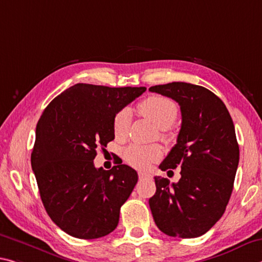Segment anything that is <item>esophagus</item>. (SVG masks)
Segmentation results:
<instances>
[{
    "mask_svg": "<svg viewBox=\"0 0 262 262\" xmlns=\"http://www.w3.org/2000/svg\"><path fill=\"white\" fill-rule=\"evenodd\" d=\"M139 178L140 180H152V175L149 172L139 171Z\"/></svg>",
    "mask_w": 262,
    "mask_h": 262,
    "instance_id": "34e87169",
    "label": "esophagus"
}]
</instances>
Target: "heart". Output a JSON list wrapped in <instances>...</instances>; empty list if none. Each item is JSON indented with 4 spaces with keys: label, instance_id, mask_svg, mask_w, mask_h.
<instances>
[{
    "label": "heart",
    "instance_id": "obj_1",
    "mask_svg": "<svg viewBox=\"0 0 262 262\" xmlns=\"http://www.w3.org/2000/svg\"><path fill=\"white\" fill-rule=\"evenodd\" d=\"M139 113L149 120L156 127L161 128L162 138H167V128L175 122L178 115V107L171 99L151 95L141 101L138 106ZM130 124V113L128 110L120 111L114 116L113 132L116 139L127 138ZM163 150L159 144H130L123 150V159L128 164L136 169H147L152 162L161 159Z\"/></svg>",
    "mask_w": 262,
    "mask_h": 262
}]
</instances>
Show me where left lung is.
Listing matches in <instances>:
<instances>
[{"mask_svg": "<svg viewBox=\"0 0 262 262\" xmlns=\"http://www.w3.org/2000/svg\"><path fill=\"white\" fill-rule=\"evenodd\" d=\"M178 102L182 126L177 143L161 170L181 167V178L170 183L155 177L149 199L154 221L170 236L197 238L225 212L239 163L234 124L224 103L205 87L175 81L149 89Z\"/></svg>", "mask_w": 262, "mask_h": 262, "instance_id": "1", "label": "left lung"}]
</instances>
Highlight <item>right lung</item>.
Wrapping results in <instances>:
<instances>
[{
  "label": "right lung",
  "instance_id": "add662e5",
  "mask_svg": "<svg viewBox=\"0 0 262 262\" xmlns=\"http://www.w3.org/2000/svg\"><path fill=\"white\" fill-rule=\"evenodd\" d=\"M146 90L76 84L38 120L31 167L41 202L52 222L74 238H101L118 226L138 172L122 162L97 169L93 160L114 140V116Z\"/></svg>",
  "mask_w": 262,
  "mask_h": 262
}]
</instances>
